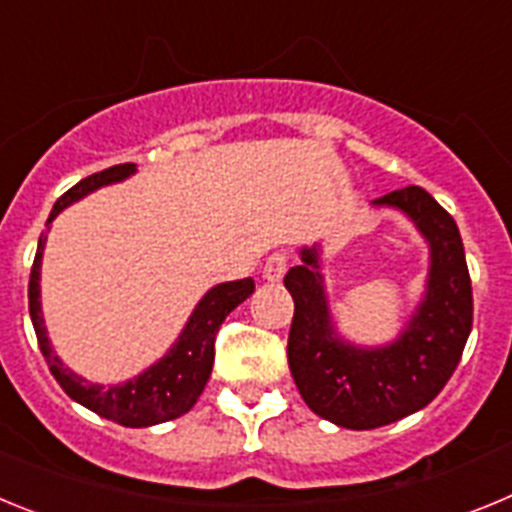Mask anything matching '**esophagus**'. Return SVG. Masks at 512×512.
<instances>
[{
    "mask_svg": "<svg viewBox=\"0 0 512 512\" xmlns=\"http://www.w3.org/2000/svg\"><path fill=\"white\" fill-rule=\"evenodd\" d=\"M287 253L284 251H274L266 259L264 264V279H269V282H279V279L284 277V271H287Z\"/></svg>",
    "mask_w": 512,
    "mask_h": 512,
    "instance_id": "obj_1",
    "label": "esophagus"
}]
</instances>
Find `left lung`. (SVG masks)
<instances>
[{"instance_id":"left-lung-1","label":"left lung","mask_w":512,"mask_h":512,"mask_svg":"<svg viewBox=\"0 0 512 512\" xmlns=\"http://www.w3.org/2000/svg\"><path fill=\"white\" fill-rule=\"evenodd\" d=\"M374 205L402 210L431 243L428 295L392 346L366 351L338 341L320 284L318 248H302V266L284 277L295 300L289 372L312 413L351 431L379 428L425 408L459 366L474 312L454 217L423 187L395 189Z\"/></svg>"}]
</instances>
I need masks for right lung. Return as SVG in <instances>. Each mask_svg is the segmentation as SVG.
I'll list each match as a JSON object with an SVG mask.
<instances>
[{
	"label": "right lung",
	"instance_id": "add662e5",
	"mask_svg": "<svg viewBox=\"0 0 512 512\" xmlns=\"http://www.w3.org/2000/svg\"><path fill=\"white\" fill-rule=\"evenodd\" d=\"M135 171V164H117L110 169L97 171V174L81 179L79 184L63 192L58 202L53 205L51 217L45 228L53 223V217L71 202L81 200L84 194L94 192V189L104 187V184L120 182L125 176ZM45 233L40 235L38 253H35L33 269H30V284H27V300H30V318H33L35 336H38V346L45 356V364L51 366V374L56 382L61 384L63 392L71 400L81 402L84 408L94 410L102 418L112 420V423L128 425V428H146V425L164 423V420H174L179 415L189 413L194 408V402L200 400L202 390H205L207 379L212 372V361H215V338L217 330L223 325L235 307L241 305L248 295L253 292V279H241V282H225L217 284L202 297V302L194 307L192 318H189L187 328L179 336L176 346L171 348L164 359L153 364L148 372L140 377L130 379L125 384H115V387H102V384L84 382L76 377L71 369L63 366V361L53 354L48 336H45L43 315H40V259H43Z\"/></svg>",
	"mask_w": 512,
	"mask_h": 512
}]
</instances>
